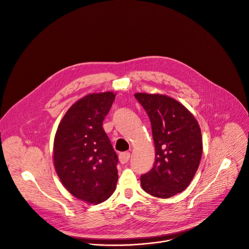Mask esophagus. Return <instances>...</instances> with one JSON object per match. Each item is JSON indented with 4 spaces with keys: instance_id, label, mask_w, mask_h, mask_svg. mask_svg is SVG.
Returning a JSON list of instances; mask_svg holds the SVG:
<instances>
[{
    "instance_id": "obj_1",
    "label": "esophagus",
    "mask_w": 249,
    "mask_h": 249,
    "mask_svg": "<svg viewBox=\"0 0 249 249\" xmlns=\"http://www.w3.org/2000/svg\"><path fill=\"white\" fill-rule=\"evenodd\" d=\"M130 157H131V154H130L129 152L121 153V154L119 155V160H120L121 163H126V162H128Z\"/></svg>"
}]
</instances>
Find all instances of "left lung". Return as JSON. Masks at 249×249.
<instances>
[{"label": "left lung", "instance_id": "1", "mask_svg": "<svg viewBox=\"0 0 249 249\" xmlns=\"http://www.w3.org/2000/svg\"><path fill=\"white\" fill-rule=\"evenodd\" d=\"M146 110L156 150L151 171L141 177L144 192L169 198L184 192L193 181L202 157L198 122L180 102L163 94L136 93Z\"/></svg>", "mask_w": 249, "mask_h": 249}]
</instances>
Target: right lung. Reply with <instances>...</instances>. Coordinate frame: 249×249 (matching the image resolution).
<instances>
[{"instance_id": "1", "label": "right lung", "mask_w": 249, "mask_h": 249, "mask_svg": "<svg viewBox=\"0 0 249 249\" xmlns=\"http://www.w3.org/2000/svg\"><path fill=\"white\" fill-rule=\"evenodd\" d=\"M115 94L89 93L66 111L54 135L53 160L64 188L89 204L106 201L115 191L117 155L103 129Z\"/></svg>"}]
</instances>
